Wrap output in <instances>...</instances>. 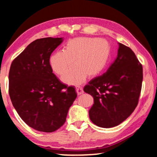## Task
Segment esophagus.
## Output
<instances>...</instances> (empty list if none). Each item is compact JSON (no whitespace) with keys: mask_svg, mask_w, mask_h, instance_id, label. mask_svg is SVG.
Wrapping results in <instances>:
<instances>
[{"mask_svg":"<svg viewBox=\"0 0 157 157\" xmlns=\"http://www.w3.org/2000/svg\"><path fill=\"white\" fill-rule=\"evenodd\" d=\"M76 92L77 94H78V95H81L84 93L83 91V89H82V88H80V87H77L76 88Z\"/></svg>","mask_w":157,"mask_h":157,"instance_id":"1","label":"esophagus"}]
</instances>
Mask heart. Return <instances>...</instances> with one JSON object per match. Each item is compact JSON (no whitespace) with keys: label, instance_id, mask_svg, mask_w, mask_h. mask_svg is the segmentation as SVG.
<instances>
[{"label":"heart","instance_id":"b5f03b06","mask_svg":"<svg viewBox=\"0 0 157 157\" xmlns=\"http://www.w3.org/2000/svg\"><path fill=\"white\" fill-rule=\"evenodd\" d=\"M111 55V46L105 39L95 37H75L68 40L64 50L57 51L50 55V66L57 75L68 84L79 85L87 76L94 78L99 75L107 66Z\"/></svg>","mask_w":157,"mask_h":157}]
</instances>
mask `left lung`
<instances>
[{"label":"left lung","mask_w":157,"mask_h":157,"mask_svg":"<svg viewBox=\"0 0 157 157\" xmlns=\"http://www.w3.org/2000/svg\"><path fill=\"white\" fill-rule=\"evenodd\" d=\"M142 81V65L131 48L119 43L114 62L84 87V91L94 98L89 111L92 123L111 128L125 121L138 105Z\"/></svg>","instance_id":"left-lung-1"}]
</instances>
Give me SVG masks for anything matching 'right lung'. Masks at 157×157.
Here are the masks:
<instances>
[{
	"instance_id": "1",
	"label": "right lung",
	"mask_w": 157,
	"mask_h": 157,
	"mask_svg": "<svg viewBox=\"0 0 157 157\" xmlns=\"http://www.w3.org/2000/svg\"><path fill=\"white\" fill-rule=\"evenodd\" d=\"M63 37L36 39L13 61L9 94L21 118L29 127L52 132L64 124L77 98L75 88L62 84L50 68L49 58Z\"/></svg>"
}]
</instances>
